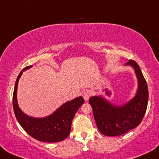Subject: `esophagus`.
Instances as JSON below:
<instances>
[{
	"instance_id": "obj_1",
	"label": "esophagus",
	"mask_w": 159,
	"mask_h": 159,
	"mask_svg": "<svg viewBox=\"0 0 159 159\" xmlns=\"http://www.w3.org/2000/svg\"><path fill=\"white\" fill-rule=\"evenodd\" d=\"M81 95H82V96L84 97V100L86 102L88 101V99L90 97V94L88 92H87V91H84V92H82Z\"/></svg>"
}]
</instances>
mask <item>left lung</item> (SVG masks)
Returning a JSON list of instances; mask_svg holds the SVG:
<instances>
[{"mask_svg": "<svg viewBox=\"0 0 159 159\" xmlns=\"http://www.w3.org/2000/svg\"><path fill=\"white\" fill-rule=\"evenodd\" d=\"M134 69L138 80L135 97L123 106H115L100 96L89 100L98 129L106 136H120L141 123L148 104V87L138 63L130 60L125 63Z\"/></svg>", "mask_w": 159, "mask_h": 159, "instance_id": "8db88e82", "label": "left lung"}]
</instances>
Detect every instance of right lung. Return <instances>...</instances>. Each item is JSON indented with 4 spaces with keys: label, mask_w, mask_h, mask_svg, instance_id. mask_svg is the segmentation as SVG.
Returning <instances> with one entry per match:
<instances>
[{
    "label": "right lung",
    "mask_w": 159,
    "mask_h": 159,
    "mask_svg": "<svg viewBox=\"0 0 159 159\" xmlns=\"http://www.w3.org/2000/svg\"><path fill=\"white\" fill-rule=\"evenodd\" d=\"M31 66L25 67L20 72L16 81L12 96V104L16 117L21 127L30 136L39 141L55 143L63 140L69 136L75 113L84 102L82 96L63 104L54 114L45 118L37 119L27 116L20 110L17 103V86L22 72Z\"/></svg>",
    "instance_id": "1"
}]
</instances>
